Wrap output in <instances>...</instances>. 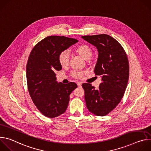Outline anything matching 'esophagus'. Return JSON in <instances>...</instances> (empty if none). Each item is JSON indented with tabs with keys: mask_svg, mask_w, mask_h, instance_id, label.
<instances>
[{
	"mask_svg": "<svg viewBox=\"0 0 151 151\" xmlns=\"http://www.w3.org/2000/svg\"><path fill=\"white\" fill-rule=\"evenodd\" d=\"M76 83H77L78 87H81V86H82V83L80 82H76Z\"/></svg>",
	"mask_w": 151,
	"mask_h": 151,
	"instance_id": "34e87169",
	"label": "esophagus"
}]
</instances>
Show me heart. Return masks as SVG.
<instances>
[{"instance_id": "heart-1", "label": "heart", "mask_w": 151, "mask_h": 151, "mask_svg": "<svg viewBox=\"0 0 151 151\" xmlns=\"http://www.w3.org/2000/svg\"><path fill=\"white\" fill-rule=\"evenodd\" d=\"M75 52L85 60H88L93 55V51L90 47L85 44H82L78 46L74 50ZM69 61V53L67 51H63L58 55V61L62 67H66L68 65ZM83 72L75 71L72 73V75L76 78H80L82 76Z\"/></svg>"}]
</instances>
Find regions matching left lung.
I'll return each instance as SVG.
<instances>
[{
    "label": "left lung",
    "mask_w": 151,
    "mask_h": 151,
    "mask_svg": "<svg viewBox=\"0 0 151 151\" xmlns=\"http://www.w3.org/2000/svg\"><path fill=\"white\" fill-rule=\"evenodd\" d=\"M82 37L98 50L94 73L101 75L102 81L97 90L90 83L82 84L86 105L93 114L105 116L115 108L124 96L129 78L128 58L121 45L109 35Z\"/></svg>",
    "instance_id": "left-lung-1"
}]
</instances>
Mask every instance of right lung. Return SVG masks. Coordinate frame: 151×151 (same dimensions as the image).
<instances>
[{
	"instance_id": "add662e5",
	"label": "right lung",
	"mask_w": 151,
	"mask_h": 151,
	"mask_svg": "<svg viewBox=\"0 0 151 151\" xmlns=\"http://www.w3.org/2000/svg\"><path fill=\"white\" fill-rule=\"evenodd\" d=\"M64 36H50L40 40L32 50L26 66L28 90L34 104L44 116L53 118L65 112L75 82L64 84L56 81L55 70H61V52L78 42Z\"/></svg>"
}]
</instances>
